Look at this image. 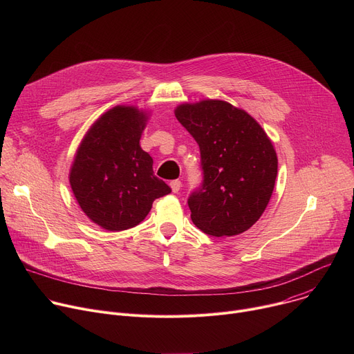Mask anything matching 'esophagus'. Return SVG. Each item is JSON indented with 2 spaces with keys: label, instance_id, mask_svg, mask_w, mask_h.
<instances>
[{
  "label": "esophagus",
  "instance_id": "1",
  "mask_svg": "<svg viewBox=\"0 0 354 354\" xmlns=\"http://www.w3.org/2000/svg\"><path fill=\"white\" fill-rule=\"evenodd\" d=\"M169 185H171L172 192H174V193H178L179 189H180V186H182V182H180L179 179H175V180H172Z\"/></svg>",
  "mask_w": 354,
  "mask_h": 354
}]
</instances>
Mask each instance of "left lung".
<instances>
[{
	"label": "left lung",
	"instance_id": "left-lung-1",
	"mask_svg": "<svg viewBox=\"0 0 354 354\" xmlns=\"http://www.w3.org/2000/svg\"><path fill=\"white\" fill-rule=\"evenodd\" d=\"M175 116L200 148L203 182L187 205L193 224L214 236H232L263 214L277 176L272 141L245 111L224 100L176 108Z\"/></svg>",
	"mask_w": 354,
	"mask_h": 354
}]
</instances>
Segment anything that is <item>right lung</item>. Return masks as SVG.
<instances>
[{"label":"right lung","mask_w":354,"mask_h":354,"mask_svg":"<svg viewBox=\"0 0 354 354\" xmlns=\"http://www.w3.org/2000/svg\"><path fill=\"white\" fill-rule=\"evenodd\" d=\"M145 122L137 108L115 106L92 124L77 149L71 189L88 218L108 231L136 227L156 198L171 193L140 147Z\"/></svg>","instance_id":"1"}]
</instances>
